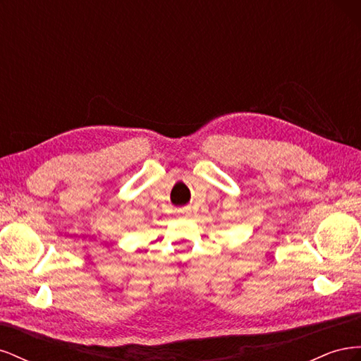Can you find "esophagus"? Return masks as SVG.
<instances>
[{"label": "esophagus", "instance_id": "esophagus-1", "mask_svg": "<svg viewBox=\"0 0 361 361\" xmlns=\"http://www.w3.org/2000/svg\"><path fill=\"white\" fill-rule=\"evenodd\" d=\"M179 214L183 215V216H188L190 215V209H187V207H183V209L179 211Z\"/></svg>", "mask_w": 361, "mask_h": 361}]
</instances>
